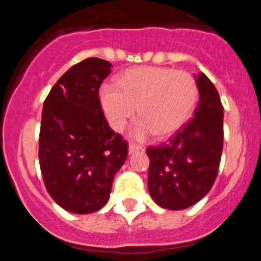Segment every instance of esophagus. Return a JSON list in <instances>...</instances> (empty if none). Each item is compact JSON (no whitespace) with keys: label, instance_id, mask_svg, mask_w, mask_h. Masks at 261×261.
Listing matches in <instances>:
<instances>
[{"label":"esophagus","instance_id":"obj_1","mask_svg":"<svg viewBox=\"0 0 261 261\" xmlns=\"http://www.w3.org/2000/svg\"><path fill=\"white\" fill-rule=\"evenodd\" d=\"M140 150H142V146H138L136 144H129V154H133Z\"/></svg>","mask_w":261,"mask_h":261}]
</instances>
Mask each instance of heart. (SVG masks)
Returning <instances> with one entry per match:
<instances>
[{"label": "heart", "mask_w": 261, "mask_h": 261, "mask_svg": "<svg viewBox=\"0 0 261 261\" xmlns=\"http://www.w3.org/2000/svg\"><path fill=\"white\" fill-rule=\"evenodd\" d=\"M99 96L108 123L115 130H121L138 107L142 119L133 126V137L144 140L155 133L166 138L188 123L199 100V87L187 71L138 66L124 71L119 85L103 84Z\"/></svg>", "instance_id": "heart-1"}]
</instances>
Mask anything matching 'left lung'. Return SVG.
<instances>
[{"label": "left lung", "instance_id": "left-lung-1", "mask_svg": "<svg viewBox=\"0 0 261 261\" xmlns=\"http://www.w3.org/2000/svg\"><path fill=\"white\" fill-rule=\"evenodd\" d=\"M200 102L195 117L166 145L150 146L147 188L168 211H183L211 191L223 147V107L220 94L204 73L195 77Z\"/></svg>", "mask_w": 261, "mask_h": 261}]
</instances>
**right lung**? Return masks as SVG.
Wrapping results in <instances>:
<instances>
[{"instance_id":"add662e5","label":"right lung","mask_w":261,"mask_h":261,"mask_svg":"<svg viewBox=\"0 0 261 261\" xmlns=\"http://www.w3.org/2000/svg\"><path fill=\"white\" fill-rule=\"evenodd\" d=\"M111 62L90 57L71 66L43 106L39 162L55 202L74 214L98 212L128 155V142L108 125L99 87Z\"/></svg>"}]
</instances>
